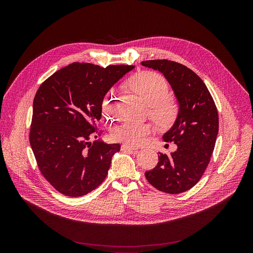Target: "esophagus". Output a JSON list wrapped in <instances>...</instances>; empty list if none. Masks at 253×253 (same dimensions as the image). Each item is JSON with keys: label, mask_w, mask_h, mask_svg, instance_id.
Returning <instances> with one entry per match:
<instances>
[{"label": "esophagus", "mask_w": 253, "mask_h": 253, "mask_svg": "<svg viewBox=\"0 0 253 253\" xmlns=\"http://www.w3.org/2000/svg\"><path fill=\"white\" fill-rule=\"evenodd\" d=\"M121 150L122 151H135L136 148L134 146L128 145V144H123V145L121 146Z\"/></svg>", "instance_id": "34e87169"}]
</instances>
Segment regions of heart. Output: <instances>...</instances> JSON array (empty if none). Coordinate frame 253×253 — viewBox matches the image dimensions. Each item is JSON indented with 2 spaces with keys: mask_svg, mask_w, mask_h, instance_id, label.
<instances>
[{
  "mask_svg": "<svg viewBox=\"0 0 253 253\" xmlns=\"http://www.w3.org/2000/svg\"><path fill=\"white\" fill-rule=\"evenodd\" d=\"M132 88L143 97H145L151 104V114L155 122L161 126L168 125L176 116V105L165 99L168 87L164 79L154 73H145L137 77L132 82ZM120 101L115 91L107 93L103 100V109L108 116L116 114L120 109ZM150 132L146 125L137 123H124L116 126L112 131V137L115 140H122L129 143L140 142Z\"/></svg>",
  "mask_w": 253,
  "mask_h": 253,
  "instance_id": "b5f03b06",
  "label": "heart"
}]
</instances>
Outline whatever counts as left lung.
<instances>
[{
	"instance_id": "left-lung-1",
	"label": "left lung",
	"mask_w": 253,
	"mask_h": 253,
	"mask_svg": "<svg viewBox=\"0 0 253 253\" xmlns=\"http://www.w3.org/2000/svg\"><path fill=\"white\" fill-rule=\"evenodd\" d=\"M159 71L169 82L179 104L173 126L163 135L174 142L176 151L159 153L155 168L145 172L148 182L159 191L178 194L192 188L209 164L218 134V112L201 78L186 66L169 60L143 61Z\"/></svg>"
}]
</instances>
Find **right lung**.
Masks as SVG:
<instances>
[{
    "label": "right lung",
    "instance_id": "1",
    "mask_svg": "<svg viewBox=\"0 0 253 253\" xmlns=\"http://www.w3.org/2000/svg\"><path fill=\"white\" fill-rule=\"evenodd\" d=\"M133 68L73 63L36 93L30 144L41 173L60 193L83 196L104 181L120 145L90 140L99 134L96 123L105 95Z\"/></svg>",
    "mask_w": 253,
    "mask_h": 253
}]
</instances>
